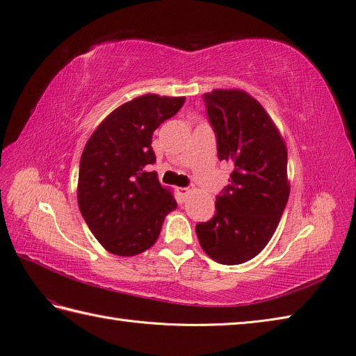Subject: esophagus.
<instances>
[{"instance_id": "obj_1", "label": "esophagus", "mask_w": 356, "mask_h": 356, "mask_svg": "<svg viewBox=\"0 0 356 356\" xmlns=\"http://www.w3.org/2000/svg\"><path fill=\"white\" fill-rule=\"evenodd\" d=\"M177 193L180 195L181 198H186L188 195L191 193V189L189 188H177Z\"/></svg>"}]
</instances>
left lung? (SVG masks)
<instances>
[{
  "mask_svg": "<svg viewBox=\"0 0 356 356\" xmlns=\"http://www.w3.org/2000/svg\"><path fill=\"white\" fill-rule=\"evenodd\" d=\"M220 161L232 165L216 214L197 225L201 248L222 265H241L268 245L289 201L286 146L260 103L244 90L204 96Z\"/></svg>",
  "mask_w": 356,
  "mask_h": 356,
  "instance_id": "8db88e82",
  "label": "left lung"
}]
</instances>
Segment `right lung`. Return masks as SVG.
Segmentation results:
<instances>
[{
	"mask_svg": "<svg viewBox=\"0 0 356 356\" xmlns=\"http://www.w3.org/2000/svg\"><path fill=\"white\" fill-rule=\"evenodd\" d=\"M185 97L147 93L112 111L90 136L78 175V207L109 253L130 257L151 248L165 216L176 210L154 164L152 134L179 112Z\"/></svg>",
	"mask_w": 356,
	"mask_h": 356,
	"instance_id": "1",
	"label": "right lung"
}]
</instances>
